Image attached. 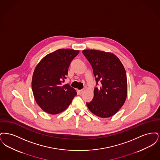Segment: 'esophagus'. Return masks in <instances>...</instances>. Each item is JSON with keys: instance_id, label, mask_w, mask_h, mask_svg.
<instances>
[{"instance_id": "1", "label": "esophagus", "mask_w": 160, "mask_h": 160, "mask_svg": "<svg viewBox=\"0 0 160 160\" xmlns=\"http://www.w3.org/2000/svg\"><path fill=\"white\" fill-rule=\"evenodd\" d=\"M78 91L80 94H82V93H83V92L84 91V89H82V90H79V91Z\"/></svg>"}]
</instances>
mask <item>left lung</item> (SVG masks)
I'll use <instances>...</instances> for the list:
<instances>
[{"instance_id":"8db88e82","label":"left lung","mask_w":160,"mask_h":160,"mask_svg":"<svg viewBox=\"0 0 160 160\" xmlns=\"http://www.w3.org/2000/svg\"><path fill=\"white\" fill-rule=\"evenodd\" d=\"M82 53L89 62L95 77L94 96L86 102L92 113L100 118L116 114L127 97V79L125 69L119 58L112 53L97 50H84Z\"/></svg>"}]
</instances>
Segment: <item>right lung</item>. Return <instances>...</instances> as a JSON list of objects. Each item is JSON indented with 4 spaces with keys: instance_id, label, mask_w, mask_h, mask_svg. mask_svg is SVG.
Returning a JSON list of instances; mask_svg holds the SVG:
<instances>
[{
    "instance_id": "add662e5",
    "label": "right lung",
    "mask_w": 160,
    "mask_h": 160,
    "mask_svg": "<svg viewBox=\"0 0 160 160\" xmlns=\"http://www.w3.org/2000/svg\"><path fill=\"white\" fill-rule=\"evenodd\" d=\"M78 53V50L59 49L46 55L35 69L32 91L38 106L46 113H60L76 97L73 88L68 84L62 86V83L67 78L71 62Z\"/></svg>"
}]
</instances>
